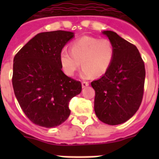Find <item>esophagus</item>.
I'll return each instance as SVG.
<instances>
[{"instance_id":"obj_1","label":"esophagus","mask_w":159,"mask_h":159,"mask_svg":"<svg viewBox=\"0 0 159 159\" xmlns=\"http://www.w3.org/2000/svg\"><path fill=\"white\" fill-rule=\"evenodd\" d=\"M88 85H89V83L88 82H86V81H83L82 82V88H86V87H88Z\"/></svg>"}]
</instances>
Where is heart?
<instances>
[{
	"label": "heart",
	"instance_id": "heart-1",
	"mask_svg": "<svg viewBox=\"0 0 159 159\" xmlns=\"http://www.w3.org/2000/svg\"><path fill=\"white\" fill-rule=\"evenodd\" d=\"M71 52L66 48L60 52V60L63 71L67 75H73L84 67L81 76L84 79L92 75L99 76L107 71L115 57V47L110 40L103 38L83 36L73 41Z\"/></svg>",
	"mask_w": 159,
	"mask_h": 159
}]
</instances>
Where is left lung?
Returning <instances> with one entry per match:
<instances>
[{"label":"left lung","instance_id":"left-lung-1","mask_svg":"<svg viewBox=\"0 0 159 159\" xmlns=\"http://www.w3.org/2000/svg\"><path fill=\"white\" fill-rule=\"evenodd\" d=\"M115 47L109 69L92 82L95 92L94 108L98 119L108 125L125 123L136 113L143 100L145 65L135 45L115 32L103 31Z\"/></svg>","mask_w":159,"mask_h":159}]
</instances>
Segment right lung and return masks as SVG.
<instances>
[{
    "label": "right lung",
    "instance_id": "1",
    "mask_svg": "<svg viewBox=\"0 0 159 159\" xmlns=\"http://www.w3.org/2000/svg\"><path fill=\"white\" fill-rule=\"evenodd\" d=\"M74 33L52 31L38 33L13 59L14 94L30 121L47 128L57 127L69 117V101L82 90L63 72L60 55Z\"/></svg>",
    "mask_w": 159,
    "mask_h": 159
}]
</instances>
